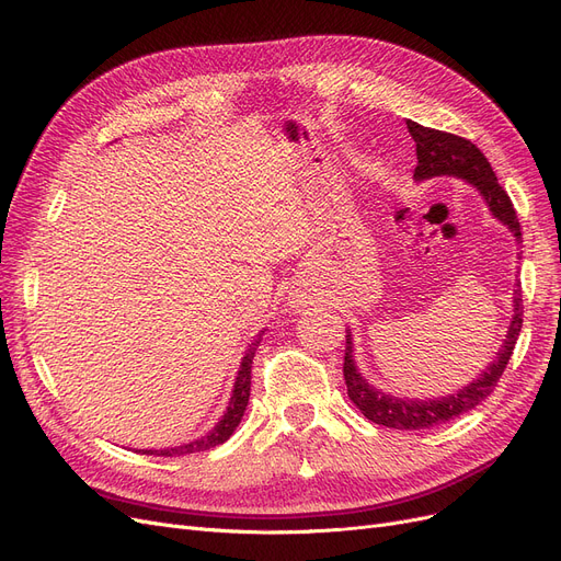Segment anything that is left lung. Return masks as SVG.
<instances>
[{"instance_id":"left-lung-1","label":"left lung","mask_w":561,"mask_h":561,"mask_svg":"<svg viewBox=\"0 0 561 561\" xmlns=\"http://www.w3.org/2000/svg\"><path fill=\"white\" fill-rule=\"evenodd\" d=\"M410 137L415 139L417 146V167L415 179L426 181L433 176H458L466 179L470 185H474L481 197L489 204L491 213L504 222L511 233L520 240V222L516 217V208L511 204L508 194L497 183V176L493 172L491 162L477 149V146L451 133H443L435 128H426L415 124V121H405ZM523 328V294L520 286L516 284L514 290V319H511L508 332L504 344L497 353V359L485 367L479 378H474L468 387L458 389L456 394H447L440 399H399L376 389L355 367L353 359V341L351 334H346V353H344V380L348 387L351 401L362 410V415L371 420L374 424L399 428V431H417V428H431L437 424H445L449 420H456L462 412L477 408L485 397H491L493 389L497 387L506 364L514 353V346L518 341Z\"/></svg>"}]
</instances>
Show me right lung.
<instances>
[{
	"instance_id": "right-lung-1",
	"label": "right lung",
	"mask_w": 561,
	"mask_h": 561,
	"mask_svg": "<svg viewBox=\"0 0 561 561\" xmlns=\"http://www.w3.org/2000/svg\"><path fill=\"white\" fill-rule=\"evenodd\" d=\"M256 346H259V339L248 348L245 357H242L240 371H238V378H236V385H233V394H231V401H229V408L225 412V417L215 424V428L210 433L199 437V440H192V443L181 445V447H172V449H141V451L144 454H156V456H185V454L204 451V449H210V447H217V445L227 443L229 437H231V433L236 431V426L240 424L242 415H245V408H248V401H250L252 359H254Z\"/></svg>"
}]
</instances>
